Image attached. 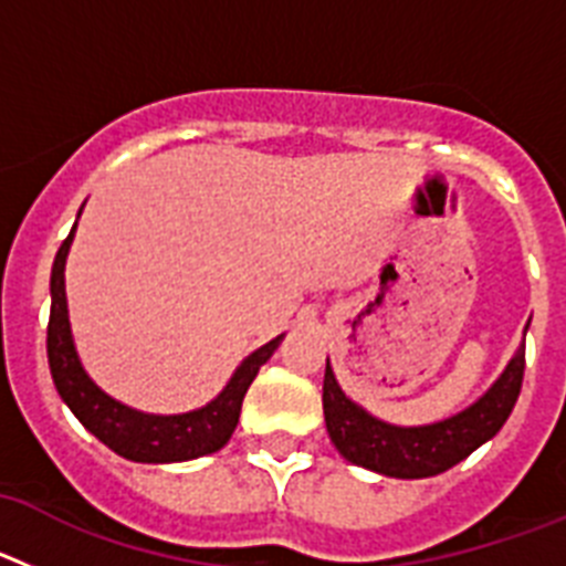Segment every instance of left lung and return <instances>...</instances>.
<instances>
[{
  "label": "left lung",
  "instance_id": "1",
  "mask_svg": "<svg viewBox=\"0 0 566 566\" xmlns=\"http://www.w3.org/2000/svg\"><path fill=\"white\" fill-rule=\"evenodd\" d=\"M524 379V345L482 399L462 413L419 428H399L363 411L345 397L326 359L323 413L334 448L352 464L394 479H428L468 459L507 422Z\"/></svg>",
  "mask_w": 566,
  "mask_h": 566
}]
</instances>
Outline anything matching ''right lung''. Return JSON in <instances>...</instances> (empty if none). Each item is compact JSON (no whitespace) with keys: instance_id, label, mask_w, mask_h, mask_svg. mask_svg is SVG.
I'll use <instances>...</instances> for the list:
<instances>
[{"instance_id":"obj_1","label":"right lung","mask_w":566,"mask_h":566,"mask_svg":"<svg viewBox=\"0 0 566 566\" xmlns=\"http://www.w3.org/2000/svg\"><path fill=\"white\" fill-rule=\"evenodd\" d=\"M82 214V209H78ZM73 232L64 238L53 260V274H50V323H48V363L53 382H56L59 397L67 402V408L76 413L78 422L87 428L98 442H104L109 451L129 462L167 464L187 462V459L207 457V453L221 451L229 437L238 428L240 405L247 397L249 385L258 377L260 365L266 363L280 345L283 334L272 343L260 345L258 352L249 354L240 363L238 371L227 382L218 397L209 405L189 413H175V417H158V413H142L127 405L115 402L113 397L98 388L87 371L78 363L73 334H70L67 319V294H64V263H67Z\"/></svg>"}]
</instances>
